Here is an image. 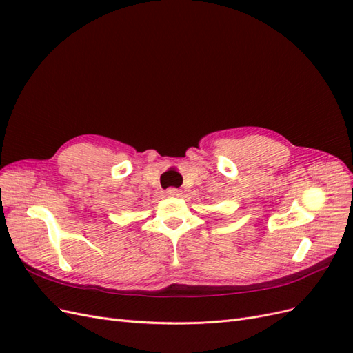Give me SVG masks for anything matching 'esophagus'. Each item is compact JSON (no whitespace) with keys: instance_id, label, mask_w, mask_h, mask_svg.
Segmentation results:
<instances>
[{"instance_id":"obj_1","label":"esophagus","mask_w":353,"mask_h":353,"mask_svg":"<svg viewBox=\"0 0 353 353\" xmlns=\"http://www.w3.org/2000/svg\"><path fill=\"white\" fill-rule=\"evenodd\" d=\"M166 194L169 197H179L181 196V191L178 188H168L166 190Z\"/></svg>"}]
</instances>
